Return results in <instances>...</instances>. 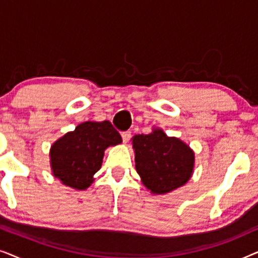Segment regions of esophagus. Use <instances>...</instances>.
Instances as JSON below:
<instances>
[{
  "instance_id": "esophagus-1",
  "label": "esophagus",
  "mask_w": 258,
  "mask_h": 258,
  "mask_svg": "<svg viewBox=\"0 0 258 258\" xmlns=\"http://www.w3.org/2000/svg\"><path fill=\"white\" fill-rule=\"evenodd\" d=\"M121 136H122L123 142H124V143H128V142H129V140L132 139V133H130V132H123V133L121 134Z\"/></svg>"
}]
</instances>
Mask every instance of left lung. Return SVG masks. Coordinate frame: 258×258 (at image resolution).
<instances>
[{"mask_svg": "<svg viewBox=\"0 0 258 258\" xmlns=\"http://www.w3.org/2000/svg\"><path fill=\"white\" fill-rule=\"evenodd\" d=\"M135 167L143 184L153 194H165L185 184L191 177L194 153L181 140L163 130L133 137Z\"/></svg>", "mask_w": 258, "mask_h": 258, "instance_id": "obj_1", "label": "left lung"}]
</instances>
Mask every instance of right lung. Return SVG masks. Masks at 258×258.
<instances>
[{
    "label": "right lung",
    "mask_w": 258,
    "mask_h": 258,
    "mask_svg": "<svg viewBox=\"0 0 258 258\" xmlns=\"http://www.w3.org/2000/svg\"><path fill=\"white\" fill-rule=\"evenodd\" d=\"M122 139L109 121L84 122L52 144V174L63 184L83 190L101 169L104 150Z\"/></svg>",
    "instance_id": "obj_1"
}]
</instances>
